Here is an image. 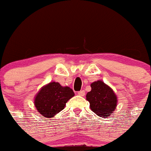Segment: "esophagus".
<instances>
[{"label": "esophagus", "instance_id": "1", "mask_svg": "<svg viewBox=\"0 0 151 151\" xmlns=\"http://www.w3.org/2000/svg\"><path fill=\"white\" fill-rule=\"evenodd\" d=\"M78 94L79 96H82V97H84V96H85V91L84 90L80 91L78 92Z\"/></svg>", "mask_w": 151, "mask_h": 151}]
</instances>
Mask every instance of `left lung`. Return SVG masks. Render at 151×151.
Wrapping results in <instances>:
<instances>
[{
	"label": "left lung",
	"mask_w": 151,
	"mask_h": 151,
	"mask_svg": "<svg viewBox=\"0 0 151 151\" xmlns=\"http://www.w3.org/2000/svg\"><path fill=\"white\" fill-rule=\"evenodd\" d=\"M91 90L86 94V100L90 103V108L98 116L106 118L110 116L116 109V94L113 89L98 80L91 84Z\"/></svg>",
	"instance_id": "obj_1"
}]
</instances>
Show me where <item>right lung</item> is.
I'll return each instance as SVG.
<instances>
[{
	"label": "right lung",
	"mask_w": 151,
	"mask_h": 151,
	"mask_svg": "<svg viewBox=\"0 0 151 151\" xmlns=\"http://www.w3.org/2000/svg\"><path fill=\"white\" fill-rule=\"evenodd\" d=\"M75 95L73 89L62 86L59 82H51L44 85L35 96L34 104L40 114L53 118L63 110L66 104Z\"/></svg>",
	"instance_id": "right-lung-1"
}]
</instances>
